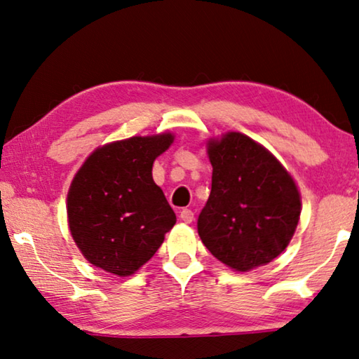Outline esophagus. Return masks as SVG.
<instances>
[{
    "label": "esophagus",
    "mask_w": 359,
    "mask_h": 359,
    "mask_svg": "<svg viewBox=\"0 0 359 359\" xmlns=\"http://www.w3.org/2000/svg\"><path fill=\"white\" fill-rule=\"evenodd\" d=\"M193 217H195V214H193V210L190 209H182L180 212V219L185 222V224H191L193 222Z\"/></svg>",
    "instance_id": "1"
}]
</instances>
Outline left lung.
<instances>
[{"label":"left lung","instance_id":"8db88e82","mask_svg":"<svg viewBox=\"0 0 359 359\" xmlns=\"http://www.w3.org/2000/svg\"><path fill=\"white\" fill-rule=\"evenodd\" d=\"M206 149L212 189L198 219L203 244L233 271L270 264L297 229V184L270 150L241 133L210 137Z\"/></svg>","mask_w":359,"mask_h":359}]
</instances>
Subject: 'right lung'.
<instances>
[{
	"mask_svg": "<svg viewBox=\"0 0 359 359\" xmlns=\"http://www.w3.org/2000/svg\"><path fill=\"white\" fill-rule=\"evenodd\" d=\"M174 139L159 133L110 142L78 169L67 195V220L89 264L130 276L161 246L177 219L151 168Z\"/></svg>",
	"mask_w": 359,
	"mask_h": 359,
	"instance_id": "1",
	"label": "right lung"
}]
</instances>
